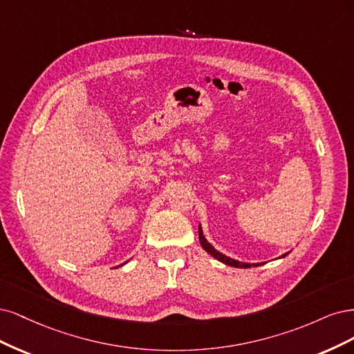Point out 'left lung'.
Instances as JSON below:
<instances>
[{
	"label": "left lung",
	"mask_w": 354,
	"mask_h": 354,
	"mask_svg": "<svg viewBox=\"0 0 354 354\" xmlns=\"http://www.w3.org/2000/svg\"><path fill=\"white\" fill-rule=\"evenodd\" d=\"M198 239H200V244H201V247L206 250V252L210 254V256H213L214 259H218L219 261H222V263H225V265H227V266H234V268H243V269H247V268H252V266H259V265H261V263H244V261H239V260H235V259H231V257H227V256H225V254H222L221 252H218V250H216L207 239H206V236L203 235V230H201V225H198ZM288 253H285V254H282V257H285L287 256Z\"/></svg>",
	"instance_id": "obj_1"
}]
</instances>
